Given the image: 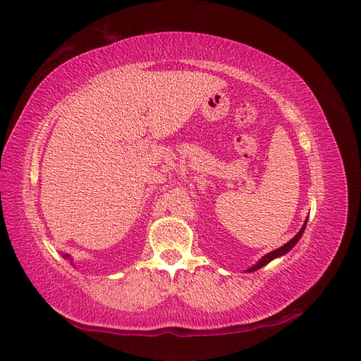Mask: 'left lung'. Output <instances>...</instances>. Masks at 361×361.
Here are the masks:
<instances>
[{
	"label": "left lung",
	"instance_id": "8db88e82",
	"mask_svg": "<svg viewBox=\"0 0 361 361\" xmlns=\"http://www.w3.org/2000/svg\"><path fill=\"white\" fill-rule=\"evenodd\" d=\"M305 224H307V223H304V226L301 227V231H300L297 235H295L288 244H285L283 247H280V248H277V250H274V251H271V253L265 255L264 257H262V259L257 262V264H256L255 267H251V268L248 269V272H253V271H256V269H259V268H262V267H265L267 264H269V262H271L272 259H276V257H279V256L286 255L288 251L300 241V238H301V235H302V232H304V228H305Z\"/></svg>",
	"mask_w": 361,
	"mask_h": 361
}]
</instances>
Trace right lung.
I'll return each mask as SVG.
<instances>
[{"label": "right lung", "mask_w": 361, "mask_h": 361, "mask_svg": "<svg viewBox=\"0 0 361 361\" xmlns=\"http://www.w3.org/2000/svg\"><path fill=\"white\" fill-rule=\"evenodd\" d=\"M64 257H69V255H64Z\"/></svg>", "instance_id": "add662e5"}]
</instances>
